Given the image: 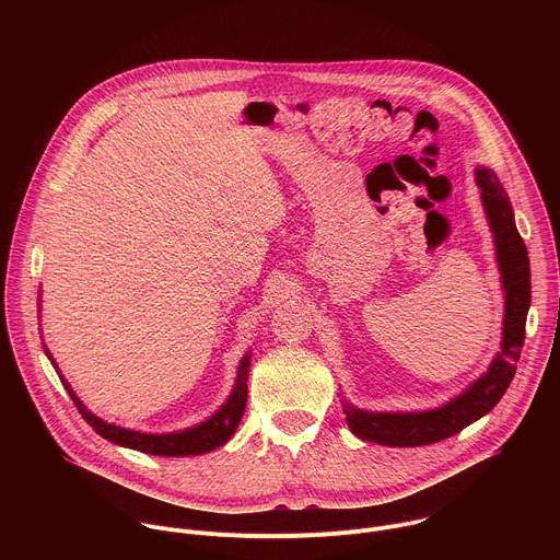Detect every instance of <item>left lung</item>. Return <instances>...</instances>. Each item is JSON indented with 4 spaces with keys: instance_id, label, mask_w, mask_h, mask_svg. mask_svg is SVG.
<instances>
[{
    "instance_id": "left-lung-1",
    "label": "left lung",
    "mask_w": 560,
    "mask_h": 560,
    "mask_svg": "<svg viewBox=\"0 0 560 560\" xmlns=\"http://www.w3.org/2000/svg\"><path fill=\"white\" fill-rule=\"evenodd\" d=\"M474 182L478 190H481L483 210L494 236L497 264L505 294L501 350L492 359L488 372H483L460 394L434 410L372 412L352 406L343 394H339L346 423L361 441H372L389 447H417L439 443L486 417L501 401V396L514 378L516 361L521 357L525 339L527 310L532 303L527 248L516 230L510 197L494 171L476 166Z\"/></svg>"
}]
</instances>
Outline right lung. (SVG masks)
Returning a JSON list of instances; mask_svg holds the SVG:
<instances>
[{
	"mask_svg": "<svg viewBox=\"0 0 560 560\" xmlns=\"http://www.w3.org/2000/svg\"><path fill=\"white\" fill-rule=\"evenodd\" d=\"M42 292V290H39ZM39 310H42V296H39ZM46 357L50 359L52 368L57 370L63 387L68 389L72 404L77 406L79 415L86 419V423L106 441L121 445V447H130L137 452H145L152 456H197V454H206L212 452L217 447H221L223 443L230 441V436L236 432L238 423H242L244 410H246V401H248V372H250V361H253V352H246L238 361L236 368V378L232 385V392L228 394L225 404L206 421L186 428V430H177V432H166V434H150V432H139V430H128L115 423H108L104 419H100L97 415H93L79 396L74 394V389L70 387V383L61 376L50 350L44 346Z\"/></svg>",
	"mask_w": 560,
	"mask_h": 560,
	"instance_id": "1",
	"label": "right lung"
}]
</instances>
